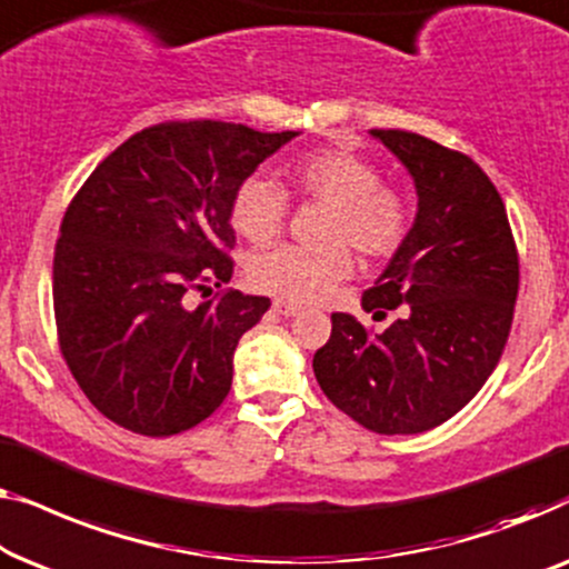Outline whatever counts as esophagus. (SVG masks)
<instances>
[{"mask_svg":"<svg viewBox=\"0 0 569 569\" xmlns=\"http://www.w3.org/2000/svg\"><path fill=\"white\" fill-rule=\"evenodd\" d=\"M273 311H278L281 317H296L301 311V307H296L291 301H283V299H276L273 301Z\"/></svg>","mask_w":569,"mask_h":569,"instance_id":"1","label":"esophagus"}]
</instances>
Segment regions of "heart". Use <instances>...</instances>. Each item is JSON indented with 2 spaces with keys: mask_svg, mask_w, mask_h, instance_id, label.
Instances as JSON below:
<instances>
[{
  "mask_svg": "<svg viewBox=\"0 0 569 569\" xmlns=\"http://www.w3.org/2000/svg\"><path fill=\"white\" fill-rule=\"evenodd\" d=\"M296 193L330 206L322 244H278L252 254L250 281L288 301H319L353 273V247L368 260H387L402 250L412 231V203L402 190L381 182V170L348 147L303 151L288 164ZM291 213L281 182L250 174L231 198V223L252 242L278 237Z\"/></svg>",
  "mask_w": 569,
  "mask_h": 569,
  "instance_id": "1",
  "label": "heart"
}]
</instances>
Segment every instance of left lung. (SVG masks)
Masks as SVG:
<instances>
[{"label": "left lung", "instance_id": "left-lung-1", "mask_svg": "<svg viewBox=\"0 0 569 569\" xmlns=\"http://www.w3.org/2000/svg\"><path fill=\"white\" fill-rule=\"evenodd\" d=\"M410 170L418 219L402 250L363 293L383 332L332 315L315 353L327 399L381 436L422 433L482 389L506 348L518 299V247L506 203L482 167L412 131L376 128Z\"/></svg>", "mask_w": 569, "mask_h": 569}]
</instances>
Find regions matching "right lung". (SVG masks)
Instances as JSON below:
<instances>
[{
	"mask_svg": "<svg viewBox=\"0 0 569 569\" xmlns=\"http://www.w3.org/2000/svg\"><path fill=\"white\" fill-rule=\"evenodd\" d=\"M296 131L227 121L143 128L102 159L67 206L53 250V317L84 397L131 433L203 422L231 389V356L270 307L221 288L234 273L231 198Z\"/></svg>",
	"mask_w": 569,
	"mask_h": 569,
	"instance_id": "1",
	"label": "right lung"
}]
</instances>
